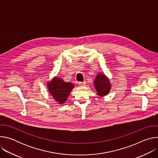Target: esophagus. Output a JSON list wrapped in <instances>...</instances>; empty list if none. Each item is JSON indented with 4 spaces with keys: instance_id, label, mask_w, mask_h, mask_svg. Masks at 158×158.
I'll return each mask as SVG.
<instances>
[{
    "instance_id": "obj_1",
    "label": "esophagus",
    "mask_w": 158,
    "mask_h": 158,
    "mask_svg": "<svg viewBox=\"0 0 158 158\" xmlns=\"http://www.w3.org/2000/svg\"><path fill=\"white\" fill-rule=\"evenodd\" d=\"M78 84L80 86H84L86 83H85V82H79Z\"/></svg>"
}]
</instances>
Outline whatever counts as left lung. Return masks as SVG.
I'll use <instances>...</instances> for the list:
<instances>
[{"instance_id": "left-lung-1", "label": "left lung", "mask_w": 158, "mask_h": 158, "mask_svg": "<svg viewBox=\"0 0 158 158\" xmlns=\"http://www.w3.org/2000/svg\"><path fill=\"white\" fill-rule=\"evenodd\" d=\"M94 85L97 91V94L102 98L109 94L111 89V83L109 79L104 74L99 73L96 76Z\"/></svg>"}]
</instances>
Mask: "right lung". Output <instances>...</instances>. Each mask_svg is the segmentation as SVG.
<instances>
[{
	"label": "right lung",
	"instance_id": "right-lung-1",
	"mask_svg": "<svg viewBox=\"0 0 158 158\" xmlns=\"http://www.w3.org/2000/svg\"><path fill=\"white\" fill-rule=\"evenodd\" d=\"M74 87V84L72 82H65L62 78L57 76L54 77L47 82V87L49 94L60 104L65 102Z\"/></svg>",
	"mask_w": 158,
	"mask_h": 158
}]
</instances>
